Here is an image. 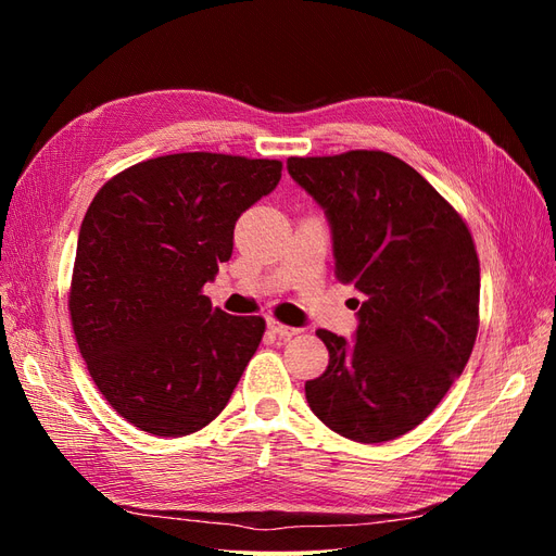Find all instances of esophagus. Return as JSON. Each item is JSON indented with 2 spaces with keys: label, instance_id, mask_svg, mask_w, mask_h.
Returning <instances> with one entry per match:
<instances>
[{
  "label": "esophagus",
  "instance_id": "obj_1",
  "mask_svg": "<svg viewBox=\"0 0 556 556\" xmlns=\"http://www.w3.org/2000/svg\"><path fill=\"white\" fill-rule=\"evenodd\" d=\"M266 327L271 329L276 336H280V339H292V336H299V333H301L299 327H288V325L278 323V319H268Z\"/></svg>",
  "mask_w": 556,
  "mask_h": 556
}]
</instances>
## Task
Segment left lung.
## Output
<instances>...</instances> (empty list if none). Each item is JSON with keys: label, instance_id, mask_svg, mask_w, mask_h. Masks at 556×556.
<instances>
[{"label": "left lung", "instance_id": "left-lung-1", "mask_svg": "<svg viewBox=\"0 0 556 556\" xmlns=\"http://www.w3.org/2000/svg\"><path fill=\"white\" fill-rule=\"evenodd\" d=\"M331 229L336 276L355 285L352 341L319 329L327 371L311 410L357 443H384L433 413L478 336L480 262L466 223L413 166L380 150L290 157Z\"/></svg>", "mask_w": 556, "mask_h": 556}]
</instances>
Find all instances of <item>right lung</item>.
<instances>
[{"instance_id": "right-lung-1", "label": "right lung", "mask_w": 556, "mask_h": 556, "mask_svg": "<svg viewBox=\"0 0 556 556\" xmlns=\"http://www.w3.org/2000/svg\"><path fill=\"white\" fill-rule=\"evenodd\" d=\"M280 172L278 160L178 153L134 164L94 194L78 231L72 325L99 392L141 431L204 429L255 355L264 319L213 308L201 290Z\"/></svg>"}]
</instances>
